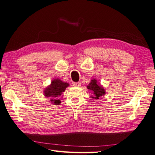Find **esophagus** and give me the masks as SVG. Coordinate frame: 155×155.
I'll use <instances>...</instances> for the list:
<instances>
[{
    "instance_id": "34e87169",
    "label": "esophagus",
    "mask_w": 155,
    "mask_h": 155,
    "mask_svg": "<svg viewBox=\"0 0 155 155\" xmlns=\"http://www.w3.org/2000/svg\"><path fill=\"white\" fill-rule=\"evenodd\" d=\"M74 87H80L81 86V82H77V83H75V82H73L72 83Z\"/></svg>"
}]
</instances>
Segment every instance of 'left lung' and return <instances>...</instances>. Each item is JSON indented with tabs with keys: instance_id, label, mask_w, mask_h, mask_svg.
Returning <instances> with one entry per match:
<instances>
[{
	"instance_id": "8db88e82",
	"label": "left lung",
	"mask_w": 155,
	"mask_h": 155,
	"mask_svg": "<svg viewBox=\"0 0 155 155\" xmlns=\"http://www.w3.org/2000/svg\"><path fill=\"white\" fill-rule=\"evenodd\" d=\"M87 87L91 91L93 94L90 97L94 99H95V100L101 99L103 96L106 94L105 89L99 82H97L96 79H92L90 83L87 85Z\"/></svg>"
}]
</instances>
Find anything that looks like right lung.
<instances>
[{"label": "right lung", "instance_id": "right-lung-1", "mask_svg": "<svg viewBox=\"0 0 155 155\" xmlns=\"http://www.w3.org/2000/svg\"><path fill=\"white\" fill-rule=\"evenodd\" d=\"M69 86L67 82L61 81L59 78L51 80V84L44 90V95L47 98H50L51 104L58 105L61 104V97H62V93Z\"/></svg>", "mask_w": 155, "mask_h": 155}]
</instances>
